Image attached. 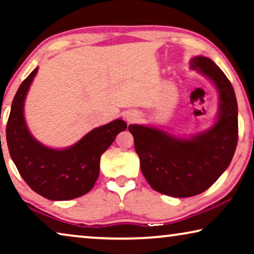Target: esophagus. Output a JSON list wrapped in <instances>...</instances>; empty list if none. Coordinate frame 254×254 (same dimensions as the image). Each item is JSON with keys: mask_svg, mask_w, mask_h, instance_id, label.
Segmentation results:
<instances>
[{"mask_svg": "<svg viewBox=\"0 0 254 254\" xmlns=\"http://www.w3.org/2000/svg\"><path fill=\"white\" fill-rule=\"evenodd\" d=\"M125 119H126L128 124L136 123V121L140 119V113H138L137 111H129V112H127L126 116H125Z\"/></svg>", "mask_w": 254, "mask_h": 254, "instance_id": "obj_1", "label": "esophagus"}]
</instances>
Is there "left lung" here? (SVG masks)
<instances>
[{
  "instance_id": "1",
  "label": "left lung",
  "mask_w": 254,
  "mask_h": 254,
  "mask_svg": "<svg viewBox=\"0 0 254 254\" xmlns=\"http://www.w3.org/2000/svg\"><path fill=\"white\" fill-rule=\"evenodd\" d=\"M190 65L217 90L220 102L213 126L190 137L144 125L128 126L144 178L155 190L173 197L209 189L228 169L238 141V106L230 81L209 58L197 55Z\"/></svg>"
}]
</instances>
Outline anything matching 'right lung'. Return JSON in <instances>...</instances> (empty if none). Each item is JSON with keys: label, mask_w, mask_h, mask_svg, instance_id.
Returning a JSON list of instances; mask_svg holds the SVG:
<instances>
[{"label": "right lung", "mask_w": 254, "mask_h": 254, "mask_svg": "<svg viewBox=\"0 0 254 254\" xmlns=\"http://www.w3.org/2000/svg\"><path fill=\"white\" fill-rule=\"evenodd\" d=\"M37 71L24 79L12 100L6 143L17 170L34 192L53 201L71 200L92 189L99 176L100 156L127 124L116 119L93 128L70 147H46L30 133L24 117V103Z\"/></svg>", "instance_id": "right-lung-1"}]
</instances>
